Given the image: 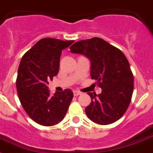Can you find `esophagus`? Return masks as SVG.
I'll return each instance as SVG.
<instances>
[{
	"label": "esophagus",
	"mask_w": 153,
	"mask_h": 153,
	"mask_svg": "<svg viewBox=\"0 0 153 153\" xmlns=\"http://www.w3.org/2000/svg\"><path fill=\"white\" fill-rule=\"evenodd\" d=\"M73 94H74V96L75 97H77V96H78V95H80V94H81V92H79V91H74L73 92Z\"/></svg>",
	"instance_id": "34e87169"
}]
</instances>
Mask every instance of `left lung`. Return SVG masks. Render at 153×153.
<instances>
[{"label":"left lung","instance_id":"obj_1","mask_svg":"<svg viewBox=\"0 0 153 153\" xmlns=\"http://www.w3.org/2000/svg\"><path fill=\"white\" fill-rule=\"evenodd\" d=\"M70 51L91 59V78L102 88L98 95L88 93L91 98L85 109L88 117L102 125L116 122L128 109L134 90V75L125 55L100 38L77 41Z\"/></svg>","mask_w":153,"mask_h":153}]
</instances>
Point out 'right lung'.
I'll return each mask as SVG.
<instances>
[{
    "label": "right lung",
    "instance_id": "add662e5",
    "mask_svg": "<svg viewBox=\"0 0 153 153\" xmlns=\"http://www.w3.org/2000/svg\"><path fill=\"white\" fill-rule=\"evenodd\" d=\"M73 42L42 38L22 57L16 83L17 94L24 110L39 125L52 126L60 122L72 102L71 90L51 96L48 85L59 72L62 51Z\"/></svg>",
    "mask_w": 153,
    "mask_h": 153
}]
</instances>
